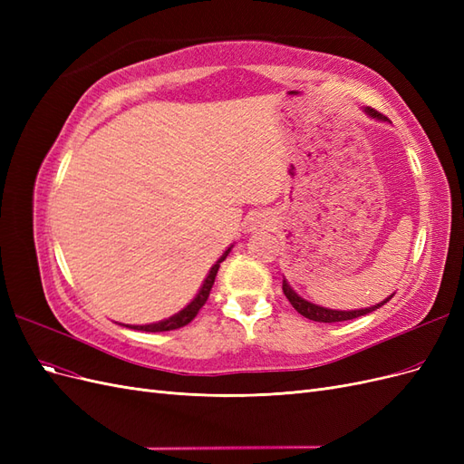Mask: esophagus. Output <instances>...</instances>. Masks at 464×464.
I'll use <instances>...</instances> for the list:
<instances>
[{"label":"esophagus","instance_id":"obj_1","mask_svg":"<svg viewBox=\"0 0 464 464\" xmlns=\"http://www.w3.org/2000/svg\"><path fill=\"white\" fill-rule=\"evenodd\" d=\"M271 224V218L266 217V215H263V213H256V215H251L249 218H247V230L249 232H254V230H257V228H265V227H269Z\"/></svg>","mask_w":464,"mask_h":464}]
</instances>
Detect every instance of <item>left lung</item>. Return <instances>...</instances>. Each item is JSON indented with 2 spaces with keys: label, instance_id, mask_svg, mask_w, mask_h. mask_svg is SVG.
Segmentation results:
<instances>
[{
  "label": "left lung",
  "instance_id": "1",
  "mask_svg": "<svg viewBox=\"0 0 464 464\" xmlns=\"http://www.w3.org/2000/svg\"><path fill=\"white\" fill-rule=\"evenodd\" d=\"M363 111H366V114H368L370 118H373V120L387 121V118H385L383 114H379V111H375L373 108H363ZM283 292H285V296L288 298V302L292 304L294 310H296L300 315H304V317H307V319H312V321H317V323L350 321V319H356V317H360V315H368V314L379 310V307H382L383 304H387L392 296H395V294H391L389 298H385L383 302H379V304H375V305L362 307V310H346V312H344V310H331V307H323V305H319V304L307 302L305 298L298 296L296 290H294V288L288 285L286 278H283Z\"/></svg>",
  "mask_w": 464,
  "mask_h": 464
}]
</instances>
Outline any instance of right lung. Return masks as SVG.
Wrapping results in <instances>:
<instances>
[{"instance_id": "add662e5", "label": "right lung", "mask_w": 464, "mask_h": 464, "mask_svg": "<svg viewBox=\"0 0 464 464\" xmlns=\"http://www.w3.org/2000/svg\"><path fill=\"white\" fill-rule=\"evenodd\" d=\"M232 247H234V246H230L227 251H224V254L218 257V261H217L213 266H210V271H208V275L205 276L199 292L195 294V298L184 307V310H179L178 314L170 315L168 319H162V321H157V323H149V325H123V323H120V325L130 327V329H137V331H147V333L174 331V329H179V327L188 325V323H189L195 315H198L201 307L205 305V302H207V298H208V294H210V288H213V285H215V276H217V273H218V266H220V263H222L224 259L228 257Z\"/></svg>"}]
</instances>
